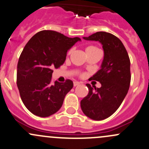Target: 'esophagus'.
<instances>
[{
	"label": "esophagus",
	"instance_id": "obj_1",
	"mask_svg": "<svg viewBox=\"0 0 149 149\" xmlns=\"http://www.w3.org/2000/svg\"><path fill=\"white\" fill-rule=\"evenodd\" d=\"M79 84H80V83H79V82L73 81V86H79Z\"/></svg>",
	"mask_w": 149,
	"mask_h": 149
}]
</instances>
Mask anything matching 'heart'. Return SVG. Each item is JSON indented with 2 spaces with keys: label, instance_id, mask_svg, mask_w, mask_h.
I'll return each mask as SVG.
<instances>
[{
  "label": "heart",
  "instance_id": "b5f03b06",
  "mask_svg": "<svg viewBox=\"0 0 149 149\" xmlns=\"http://www.w3.org/2000/svg\"><path fill=\"white\" fill-rule=\"evenodd\" d=\"M93 50H100V49H99L97 47H94V46H89L88 47H86V52H89V51H93ZM70 52H71V50H69L68 52V54H70Z\"/></svg>",
  "mask_w": 149,
  "mask_h": 149
}]
</instances>
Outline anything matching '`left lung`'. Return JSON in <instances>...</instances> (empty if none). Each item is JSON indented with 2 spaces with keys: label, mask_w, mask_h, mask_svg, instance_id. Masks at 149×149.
I'll use <instances>...</instances> for the list:
<instances>
[{
  "label": "left lung",
  "mask_w": 149,
  "mask_h": 149,
  "mask_svg": "<svg viewBox=\"0 0 149 149\" xmlns=\"http://www.w3.org/2000/svg\"><path fill=\"white\" fill-rule=\"evenodd\" d=\"M84 39L102 43L104 56L101 69L91 78L102 86L93 88L86 84L89 91L81 101V107L87 117L102 120L119 108L128 91L131 79L130 58L120 40L110 33L98 31Z\"/></svg>",
  "instance_id": "8db88e82"
}]
</instances>
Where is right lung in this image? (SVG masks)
<instances>
[{
	"label": "right lung",
	"instance_id": "obj_1",
	"mask_svg": "<svg viewBox=\"0 0 149 149\" xmlns=\"http://www.w3.org/2000/svg\"><path fill=\"white\" fill-rule=\"evenodd\" d=\"M80 40L43 30L26 43L18 62L16 83L24 104L32 114L45 118L61 109L73 84L70 79L52 83V69L64 63L68 50Z\"/></svg>",
	"mask_w": 149,
	"mask_h": 149
}]
</instances>
